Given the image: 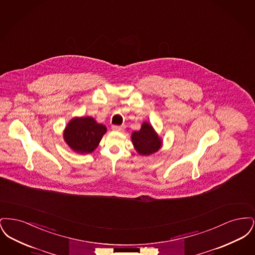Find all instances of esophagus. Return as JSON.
<instances>
[{"label": "esophagus", "instance_id": "obj_1", "mask_svg": "<svg viewBox=\"0 0 255 255\" xmlns=\"http://www.w3.org/2000/svg\"><path fill=\"white\" fill-rule=\"evenodd\" d=\"M112 129H113L114 131H119V132H121V131H123V130H124V126L113 125V126H112Z\"/></svg>", "mask_w": 255, "mask_h": 255}]
</instances>
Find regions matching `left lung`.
Masks as SVG:
<instances>
[{
  "mask_svg": "<svg viewBox=\"0 0 255 255\" xmlns=\"http://www.w3.org/2000/svg\"><path fill=\"white\" fill-rule=\"evenodd\" d=\"M131 138L136 152L143 156L156 153L161 146V139L148 122H143L139 131L133 132Z\"/></svg>",
  "mask_w": 255,
  "mask_h": 255,
  "instance_id": "8db88e82",
  "label": "left lung"
}]
</instances>
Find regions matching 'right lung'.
I'll list each match as a JSON object with an SVG mask.
<instances>
[{
  "mask_svg": "<svg viewBox=\"0 0 255 255\" xmlns=\"http://www.w3.org/2000/svg\"><path fill=\"white\" fill-rule=\"evenodd\" d=\"M107 128L93 118H74L64 130V139L74 152L89 154L95 151Z\"/></svg>",
  "mask_w": 255,
  "mask_h": 255,
  "instance_id": "obj_1",
  "label": "right lung"
}]
</instances>
